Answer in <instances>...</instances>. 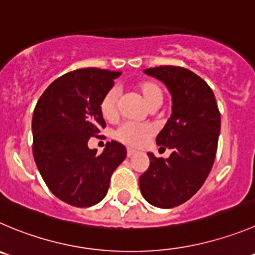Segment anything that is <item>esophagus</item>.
I'll use <instances>...</instances> for the list:
<instances>
[{
    "mask_svg": "<svg viewBox=\"0 0 255 255\" xmlns=\"http://www.w3.org/2000/svg\"><path fill=\"white\" fill-rule=\"evenodd\" d=\"M136 154V151H135V150H132V149H128V151H126V155H128V157H131L132 155H135Z\"/></svg>",
    "mask_w": 255,
    "mask_h": 255,
    "instance_id": "obj_1",
    "label": "esophagus"
}]
</instances>
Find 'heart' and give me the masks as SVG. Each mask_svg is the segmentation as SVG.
<instances>
[{"mask_svg": "<svg viewBox=\"0 0 255 255\" xmlns=\"http://www.w3.org/2000/svg\"><path fill=\"white\" fill-rule=\"evenodd\" d=\"M135 89L142 98L144 103L149 109L159 108L164 100V93L159 84L152 80H144L135 85ZM118 91L116 89H110L104 95L100 103L101 115L105 120L114 121L118 118ZM152 126L146 124L125 123L116 130L115 137L128 146H141L152 135Z\"/></svg>", "mask_w": 255, "mask_h": 255, "instance_id": "1", "label": "heart"}]
</instances>
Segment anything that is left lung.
Instances as JSON below:
<instances>
[{"instance_id": "obj_1", "label": "left lung", "mask_w": 255, "mask_h": 255, "mask_svg": "<svg viewBox=\"0 0 255 255\" xmlns=\"http://www.w3.org/2000/svg\"><path fill=\"white\" fill-rule=\"evenodd\" d=\"M160 80L171 95V115L156 136V144L168 147V159L147 152L150 165L140 176V191L157 208L178 207L202 188L217 154L220 114L209 85L190 70L159 66L144 70Z\"/></svg>"}]
</instances>
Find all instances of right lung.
I'll list each match as a JSON object with an SVG mask.
<instances>
[{
    "label": "right lung",
    "instance_id": "1",
    "mask_svg": "<svg viewBox=\"0 0 255 255\" xmlns=\"http://www.w3.org/2000/svg\"><path fill=\"white\" fill-rule=\"evenodd\" d=\"M119 76L94 67L67 72L45 90L33 110L36 165L53 195L72 207L101 202L114 170L126 157L118 141L108 142L100 155L87 146L105 128L100 103Z\"/></svg>",
    "mask_w": 255,
    "mask_h": 255
}]
</instances>
